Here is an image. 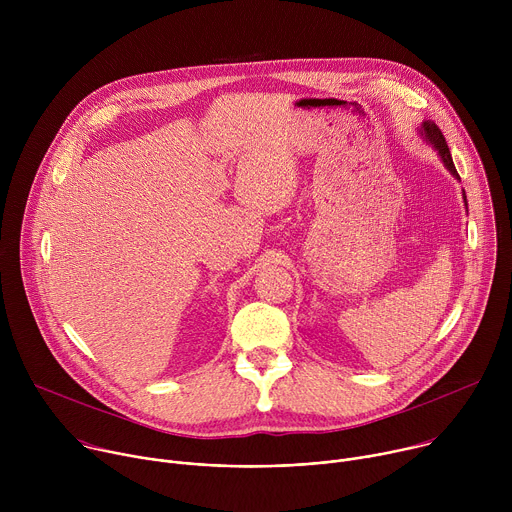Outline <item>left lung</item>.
Listing matches in <instances>:
<instances>
[{
  "label": "left lung",
  "instance_id": "1",
  "mask_svg": "<svg viewBox=\"0 0 512 512\" xmlns=\"http://www.w3.org/2000/svg\"><path fill=\"white\" fill-rule=\"evenodd\" d=\"M417 131H419V135H421V139L427 143V145H431V148L437 152V156H440V160H442V164L446 166V170L456 178V180H460V176H458V172H456V166H454V160H452V154H450V148H448V143H446V137L442 135V131H440V127H437L433 121H423L419 127H417ZM462 196H464V206L468 208V200H466V192L462 190Z\"/></svg>",
  "mask_w": 512,
  "mask_h": 512
}]
</instances>
